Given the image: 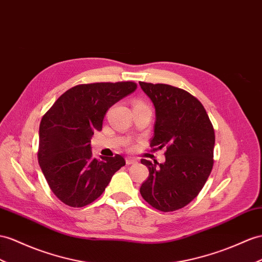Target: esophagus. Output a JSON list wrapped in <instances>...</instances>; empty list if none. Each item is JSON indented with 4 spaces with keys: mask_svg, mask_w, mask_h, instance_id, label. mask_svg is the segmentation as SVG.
Returning <instances> with one entry per match:
<instances>
[{
    "mask_svg": "<svg viewBox=\"0 0 262 262\" xmlns=\"http://www.w3.org/2000/svg\"><path fill=\"white\" fill-rule=\"evenodd\" d=\"M137 159L133 158V157H126V164L127 165H132V164H136Z\"/></svg>",
    "mask_w": 262,
    "mask_h": 262,
    "instance_id": "1",
    "label": "esophagus"
}]
</instances>
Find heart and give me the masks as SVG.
I'll use <instances>...</instances> for the list:
<instances>
[{"mask_svg": "<svg viewBox=\"0 0 262 262\" xmlns=\"http://www.w3.org/2000/svg\"><path fill=\"white\" fill-rule=\"evenodd\" d=\"M139 103H142V102H139V100H136L135 102V104H139Z\"/></svg>", "mask_w": 262, "mask_h": 262, "instance_id": "heart-1", "label": "heart"}]
</instances>
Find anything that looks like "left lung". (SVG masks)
Listing matches in <instances>:
<instances>
[{"mask_svg":"<svg viewBox=\"0 0 262 262\" xmlns=\"http://www.w3.org/2000/svg\"><path fill=\"white\" fill-rule=\"evenodd\" d=\"M156 112L150 146L166 148V162L142 159L149 176L140 195L157 210L175 211L203 189L213 166L214 130L208 114L191 94L167 84L139 82Z\"/></svg>","mask_w":262,"mask_h":262,"instance_id":"left-lung-1","label":"left lung"}]
</instances>
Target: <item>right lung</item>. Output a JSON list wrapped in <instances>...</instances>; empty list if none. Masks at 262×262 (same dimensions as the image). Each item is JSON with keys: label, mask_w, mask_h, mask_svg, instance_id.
I'll list each match as a JSON object with an SVG mask.
<instances>
[{"label": "right lung", "mask_w": 262, "mask_h": 262, "mask_svg": "<svg viewBox=\"0 0 262 262\" xmlns=\"http://www.w3.org/2000/svg\"><path fill=\"white\" fill-rule=\"evenodd\" d=\"M136 89L134 82L76 85L45 113L39 124L38 164L51 190L65 205L92 204L125 166L120 155L93 158L91 138L102 130L110 107Z\"/></svg>", "instance_id": "right-lung-1"}]
</instances>
